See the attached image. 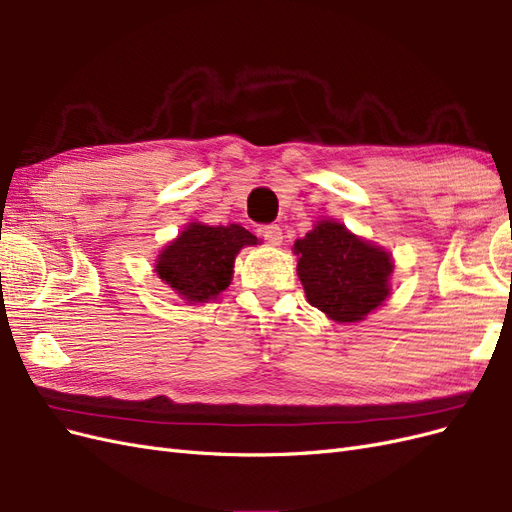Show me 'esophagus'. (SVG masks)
I'll use <instances>...</instances> for the list:
<instances>
[{
	"instance_id": "34e87169",
	"label": "esophagus",
	"mask_w": 512,
	"mask_h": 512,
	"mask_svg": "<svg viewBox=\"0 0 512 512\" xmlns=\"http://www.w3.org/2000/svg\"><path fill=\"white\" fill-rule=\"evenodd\" d=\"M256 232H258L260 239H265L271 245H280L282 243V228L277 226V224H262V226H258Z\"/></svg>"
}]
</instances>
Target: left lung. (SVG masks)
Returning <instances> with one entry per match:
<instances>
[{
	"label": "left lung",
	"instance_id": "1",
	"mask_svg": "<svg viewBox=\"0 0 512 512\" xmlns=\"http://www.w3.org/2000/svg\"><path fill=\"white\" fill-rule=\"evenodd\" d=\"M299 280L309 305L335 322H356L389 297L391 254L371 245L344 224L318 222L294 243Z\"/></svg>",
	"mask_w": 512,
	"mask_h": 512
}]
</instances>
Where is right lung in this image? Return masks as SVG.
Returning <instances> with one entry per match:
<instances>
[{
	"mask_svg": "<svg viewBox=\"0 0 512 512\" xmlns=\"http://www.w3.org/2000/svg\"><path fill=\"white\" fill-rule=\"evenodd\" d=\"M256 241L239 224H190L160 254L156 271L185 301L205 303L228 288L235 256L243 245H256Z\"/></svg>",
	"mask_w": 512,
	"mask_h": 512,
	"instance_id": "right-lung-1",
	"label": "right lung"
}]
</instances>
